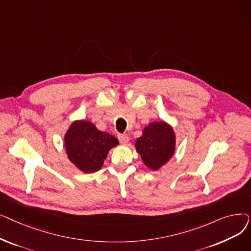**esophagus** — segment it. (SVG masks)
Segmentation results:
<instances>
[{
  "label": "esophagus",
  "mask_w": 251,
  "mask_h": 251,
  "mask_svg": "<svg viewBox=\"0 0 251 251\" xmlns=\"http://www.w3.org/2000/svg\"><path fill=\"white\" fill-rule=\"evenodd\" d=\"M118 138H119V141H120L122 144L127 143L129 140V137L126 134H118Z\"/></svg>",
  "instance_id": "1"
}]
</instances>
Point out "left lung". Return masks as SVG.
Instances as JSON below:
<instances>
[{"label": "left lung", "mask_w": 251, "mask_h": 251, "mask_svg": "<svg viewBox=\"0 0 251 251\" xmlns=\"http://www.w3.org/2000/svg\"><path fill=\"white\" fill-rule=\"evenodd\" d=\"M175 146L173 128L164 121L149 124L135 142L142 162L152 171L161 169L170 161L174 154Z\"/></svg>", "instance_id": "8db88e82"}]
</instances>
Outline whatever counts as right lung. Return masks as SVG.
<instances>
[{"label": "right lung", "instance_id": "1", "mask_svg": "<svg viewBox=\"0 0 251 251\" xmlns=\"http://www.w3.org/2000/svg\"><path fill=\"white\" fill-rule=\"evenodd\" d=\"M64 139L68 159L83 173L99 171L109 151L119 143L115 136L100 131L85 120L74 121Z\"/></svg>", "mask_w": 251, "mask_h": 251}]
</instances>
